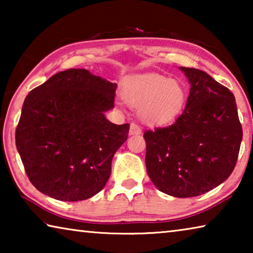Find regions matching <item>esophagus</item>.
<instances>
[{"mask_svg":"<svg viewBox=\"0 0 253 253\" xmlns=\"http://www.w3.org/2000/svg\"><path fill=\"white\" fill-rule=\"evenodd\" d=\"M142 134V128L136 123H131L129 127V135H139Z\"/></svg>","mask_w":253,"mask_h":253,"instance_id":"1","label":"esophagus"}]
</instances>
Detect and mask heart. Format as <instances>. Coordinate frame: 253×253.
<instances>
[{"label": "heart", "mask_w": 253, "mask_h": 253, "mask_svg": "<svg viewBox=\"0 0 253 253\" xmlns=\"http://www.w3.org/2000/svg\"><path fill=\"white\" fill-rule=\"evenodd\" d=\"M124 97L134 106H143L142 115L153 124L176 117L186 100V91L176 80L157 74L135 77L124 87Z\"/></svg>", "instance_id": "1"}]
</instances>
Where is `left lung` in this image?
I'll return each mask as SVG.
<instances>
[{
	"label": "left lung",
	"mask_w": 253,
	"mask_h": 253,
	"mask_svg": "<svg viewBox=\"0 0 253 253\" xmlns=\"http://www.w3.org/2000/svg\"><path fill=\"white\" fill-rule=\"evenodd\" d=\"M191 84L185 109L172 125L144 132L146 169L158 190L193 198L219 186L237 164L242 140L233 93L211 76L181 67Z\"/></svg>",
	"instance_id": "1"
}]
</instances>
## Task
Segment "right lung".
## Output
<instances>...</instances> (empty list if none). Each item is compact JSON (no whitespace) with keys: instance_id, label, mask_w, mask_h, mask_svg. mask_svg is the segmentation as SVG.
I'll list each match as a JSON object with an SVG mask.
<instances>
[{"instance_id":"1","label":"right lung","mask_w":253,"mask_h":253,"mask_svg":"<svg viewBox=\"0 0 253 253\" xmlns=\"http://www.w3.org/2000/svg\"><path fill=\"white\" fill-rule=\"evenodd\" d=\"M116 88L85 69H68L29 92L15 144L38 191L76 202L105 187L129 131V124L116 125L104 115L114 107Z\"/></svg>"}]
</instances>
